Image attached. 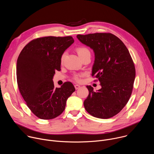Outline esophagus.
Returning a JSON list of instances; mask_svg holds the SVG:
<instances>
[{"instance_id": "esophagus-1", "label": "esophagus", "mask_w": 154, "mask_h": 154, "mask_svg": "<svg viewBox=\"0 0 154 154\" xmlns=\"http://www.w3.org/2000/svg\"><path fill=\"white\" fill-rule=\"evenodd\" d=\"M74 87H75V89H79V88H80V86L79 85H74Z\"/></svg>"}]
</instances>
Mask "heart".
<instances>
[{"instance_id": "1", "label": "heart", "mask_w": 154, "mask_h": 154, "mask_svg": "<svg viewBox=\"0 0 154 154\" xmlns=\"http://www.w3.org/2000/svg\"><path fill=\"white\" fill-rule=\"evenodd\" d=\"M77 53H78L79 56H82V55H83V54H86V53H90L89 51L86 48H85V47H80V48H78L77 49ZM66 52H65V53L62 54V57H61V61H62V62H63V61L64 60V59H65V57H66ZM74 79H75L76 80H77V81H79V80H80V77H79V75H75V76L74 77Z\"/></svg>"}]
</instances>
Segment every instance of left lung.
Here are the masks:
<instances>
[{
    "label": "left lung",
    "instance_id": "1",
    "mask_svg": "<svg viewBox=\"0 0 154 154\" xmlns=\"http://www.w3.org/2000/svg\"><path fill=\"white\" fill-rule=\"evenodd\" d=\"M77 38L91 48L95 56L92 76L98 79L101 89L94 91L86 86L89 95L84 107L93 117L107 119L120 112L131 95L135 69L123 42L111 33L78 34Z\"/></svg>",
    "mask_w": 154,
    "mask_h": 154
}]
</instances>
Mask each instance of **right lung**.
<instances>
[{
  "label": "right lung",
  "mask_w": 154,
  "mask_h": 154,
  "mask_svg": "<svg viewBox=\"0 0 154 154\" xmlns=\"http://www.w3.org/2000/svg\"><path fill=\"white\" fill-rule=\"evenodd\" d=\"M74 40L71 36H48L32 40L20 53L16 66L20 92L32 112L43 120L54 119L65 110L75 91L72 83L55 88V71H60L61 57Z\"/></svg>",
  "instance_id": "obj_1"
}]
</instances>
